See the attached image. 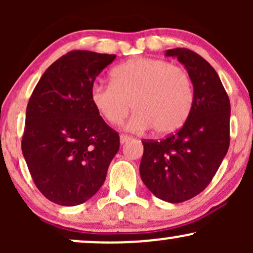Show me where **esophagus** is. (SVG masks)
I'll return each mask as SVG.
<instances>
[{"instance_id":"34e87169","label":"esophagus","mask_w":253,"mask_h":253,"mask_svg":"<svg viewBox=\"0 0 253 253\" xmlns=\"http://www.w3.org/2000/svg\"><path fill=\"white\" fill-rule=\"evenodd\" d=\"M132 139H133V136H129V135H127V134H121L120 135V143L121 144H125V143H127V141L132 140Z\"/></svg>"}]
</instances>
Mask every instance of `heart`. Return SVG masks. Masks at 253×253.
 <instances>
[{
	"instance_id": "b5f03b06",
	"label": "heart",
	"mask_w": 253,
	"mask_h": 253,
	"mask_svg": "<svg viewBox=\"0 0 253 253\" xmlns=\"http://www.w3.org/2000/svg\"><path fill=\"white\" fill-rule=\"evenodd\" d=\"M90 101L112 126L123 124L132 104L134 113L128 129L143 132L155 127L158 134H170L189 118L193 81L181 66L164 59L135 57L110 71V84L95 83Z\"/></svg>"
}]
</instances>
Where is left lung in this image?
Segmentation results:
<instances>
[{
  "label": "left lung",
  "mask_w": 253,
  "mask_h": 253,
  "mask_svg": "<svg viewBox=\"0 0 253 253\" xmlns=\"http://www.w3.org/2000/svg\"><path fill=\"white\" fill-rule=\"evenodd\" d=\"M194 85V106L184 125L162 140H141L140 176L153 195L170 203L201 193L219 169L229 146L231 104L213 66L196 52L172 48Z\"/></svg>",
  "instance_id": "obj_1"
}]
</instances>
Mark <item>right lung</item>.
Returning a JSON list of instances; mask_svg holds the SVG:
<instances>
[{
  "label": "right lung",
  "mask_w": 253,
  "mask_h": 253,
  "mask_svg": "<svg viewBox=\"0 0 253 253\" xmlns=\"http://www.w3.org/2000/svg\"><path fill=\"white\" fill-rule=\"evenodd\" d=\"M117 58L70 51L51 64L32 92L21 149L34 184L51 202L77 206L102 187L119 133L90 101L100 72Z\"/></svg>",
  "instance_id": "right-lung-1"
}]
</instances>
